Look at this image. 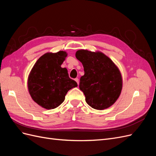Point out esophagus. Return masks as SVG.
Listing matches in <instances>:
<instances>
[{"mask_svg":"<svg viewBox=\"0 0 156 156\" xmlns=\"http://www.w3.org/2000/svg\"><path fill=\"white\" fill-rule=\"evenodd\" d=\"M75 81L77 82V84H79V79L78 78H76V79H75Z\"/></svg>","mask_w":156,"mask_h":156,"instance_id":"obj_1","label":"esophagus"}]
</instances>
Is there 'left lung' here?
Here are the masks:
<instances>
[{"instance_id":"8db88e82","label":"left lung","mask_w":156,"mask_h":156,"mask_svg":"<svg viewBox=\"0 0 156 156\" xmlns=\"http://www.w3.org/2000/svg\"><path fill=\"white\" fill-rule=\"evenodd\" d=\"M75 56L84 68L79 88L85 96L87 104L97 110L114 104L122 88L121 73L114 62L100 52L81 49L76 52Z\"/></svg>"}]
</instances>
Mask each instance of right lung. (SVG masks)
<instances>
[{"instance_id": "1", "label": "right lung", "mask_w": 156, "mask_h": 156, "mask_svg": "<svg viewBox=\"0 0 156 156\" xmlns=\"http://www.w3.org/2000/svg\"><path fill=\"white\" fill-rule=\"evenodd\" d=\"M66 56L62 51L45 53L37 60L30 73L28 88L30 96L47 109L58 107L69 90L77 87V83L69 77L67 69L61 68Z\"/></svg>"}]
</instances>
